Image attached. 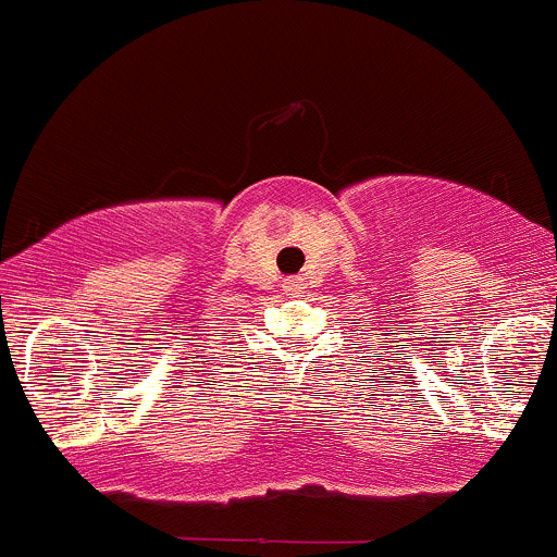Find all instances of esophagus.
Wrapping results in <instances>:
<instances>
[{
  "mask_svg": "<svg viewBox=\"0 0 557 557\" xmlns=\"http://www.w3.org/2000/svg\"><path fill=\"white\" fill-rule=\"evenodd\" d=\"M297 289H300V284H297V281L295 284H289V292H297Z\"/></svg>",
  "mask_w": 557,
  "mask_h": 557,
  "instance_id": "1",
  "label": "esophagus"
}]
</instances>
